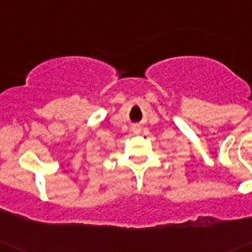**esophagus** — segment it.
Here are the masks:
<instances>
[{
  "label": "esophagus",
  "instance_id": "obj_1",
  "mask_svg": "<svg viewBox=\"0 0 252 252\" xmlns=\"http://www.w3.org/2000/svg\"><path fill=\"white\" fill-rule=\"evenodd\" d=\"M140 130H141V127H140L139 125H135V126H133V131H135V132H140Z\"/></svg>",
  "mask_w": 252,
  "mask_h": 252
}]
</instances>
